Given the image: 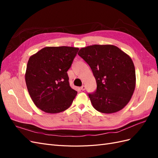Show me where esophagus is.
I'll list each match as a JSON object with an SVG mask.
<instances>
[{"mask_svg":"<svg viewBox=\"0 0 158 158\" xmlns=\"http://www.w3.org/2000/svg\"><path fill=\"white\" fill-rule=\"evenodd\" d=\"M81 89H82V91H84L85 89V85H82V86L81 87Z\"/></svg>","mask_w":158,"mask_h":158,"instance_id":"esophagus-1","label":"esophagus"}]
</instances>
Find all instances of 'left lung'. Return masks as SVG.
Masks as SVG:
<instances>
[{"label":"left lung","mask_w":158,"mask_h":158,"mask_svg":"<svg viewBox=\"0 0 158 158\" xmlns=\"http://www.w3.org/2000/svg\"><path fill=\"white\" fill-rule=\"evenodd\" d=\"M78 55L90 66L96 80V90L88 94L93 107L103 113L121 110L135 89V68L131 57L111 45L88 46Z\"/></svg>","instance_id":"8db88e82"}]
</instances>
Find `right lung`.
<instances>
[{
	"mask_svg": "<svg viewBox=\"0 0 158 158\" xmlns=\"http://www.w3.org/2000/svg\"><path fill=\"white\" fill-rule=\"evenodd\" d=\"M78 48L47 47L30 56L27 62L26 83L35 106L44 112L65 111L77 94L71 88L67 74Z\"/></svg>",
	"mask_w": 158,
	"mask_h": 158,
	"instance_id": "obj_1",
	"label": "right lung"
}]
</instances>
